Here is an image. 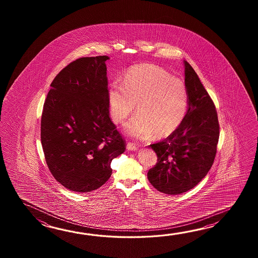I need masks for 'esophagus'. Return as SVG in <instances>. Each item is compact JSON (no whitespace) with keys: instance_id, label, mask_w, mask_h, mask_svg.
<instances>
[{"instance_id":"34e87169","label":"esophagus","mask_w":258,"mask_h":258,"mask_svg":"<svg viewBox=\"0 0 258 258\" xmlns=\"http://www.w3.org/2000/svg\"><path fill=\"white\" fill-rule=\"evenodd\" d=\"M126 148L128 151H137V149H138V147H137L135 144L129 142L127 144Z\"/></svg>"}]
</instances>
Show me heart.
I'll return each mask as SVG.
<instances>
[{
    "label": "heart",
    "mask_w": 258,
    "mask_h": 258,
    "mask_svg": "<svg viewBox=\"0 0 258 258\" xmlns=\"http://www.w3.org/2000/svg\"><path fill=\"white\" fill-rule=\"evenodd\" d=\"M138 113L126 127L131 137L147 139L172 135L186 116L189 96L181 78L153 64L133 66L122 82L111 84L108 90L110 118L116 124L124 123Z\"/></svg>",
    "instance_id": "obj_1"
}]
</instances>
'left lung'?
Masks as SVG:
<instances>
[{
  "label": "left lung",
  "mask_w": 258,
  "mask_h": 258,
  "mask_svg": "<svg viewBox=\"0 0 258 258\" xmlns=\"http://www.w3.org/2000/svg\"><path fill=\"white\" fill-rule=\"evenodd\" d=\"M184 83L189 96L186 116L172 135L150 145L158 162L148 170V181L158 191L179 195L196 186L214 162L219 125L214 102L186 60Z\"/></svg>",
  "instance_id": "1"
}]
</instances>
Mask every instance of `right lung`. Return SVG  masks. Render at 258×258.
Returning a JSON list of instances; mask_svg holds the SVG:
<instances>
[{
  "mask_svg": "<svg viewBox=\"0 0 258 258\" xmlns=\"http://www.w3.org/2000/svg\"><path fill=\"white\" fill-rule=\"evenodd\" d=\"M108 56L83 57L55 77L44 102L40 138L55 180L74 192L102 186L125 142L110 118Z\"/></svg>",
  "mask_w": 258,
  "mask_h": 258,
  "instance_id": "obj_1",
  "label": "right lung"
}]
</instances>
